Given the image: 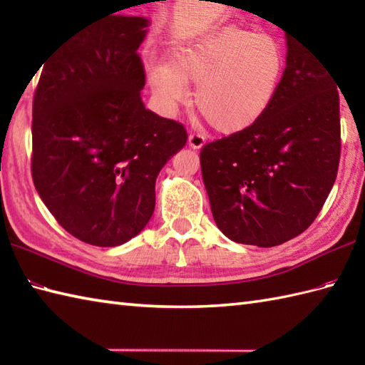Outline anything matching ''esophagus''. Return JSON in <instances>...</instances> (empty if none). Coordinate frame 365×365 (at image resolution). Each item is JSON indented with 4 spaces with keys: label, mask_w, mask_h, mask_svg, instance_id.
I'll return each mask as SVG.
<instances>
[{
    "label": "esophagus",
    "mask_w": 365,
    "mask_h": 365,
    "mask_svg": "<svg viewBox=\"0 0 365 365\" xmlns=\"http://www.w3.org/2000/svg\"><path fill=\"white\" fill-rule=\"evenodd\" d=\"M188 144H190L191 149H196L197 150V149H200V147L205 144V138L202 135H199V133H191L188 136Z\"/></svg>",
    "instance_id": "1"
}]
</instances>
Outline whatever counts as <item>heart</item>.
I'll use <instances>...</instances> for the list:
<instances>
[{
	"instance_id": "1",
	"label": "heart",
	"mask_w": 365,
	"mask_h": 365,
	"mask_svg": "<svg viewBox=\"0 0 365 365\" xmlns=\"http://www.w3.org/2000/svg\"><path fill=\"white\" fill-rule=\"evenodd\" d=\"M284 67V46L273 34L227 25L178 45L169 63L152 61L145 71L166 110L187 102L196 86L197 111L216 131L235 135L265 115Z\"/></svg>"
}]
</instances>
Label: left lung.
<instances>
[{"mask_svg": "<svg viewBox=\"0 0 365 365\" xmlns=\"http://www.w3.org/2000/svg\"><path fill=\"white\" fill-rule=\"evenodd\" d=\"M282 80L265 115L200 150L213 220L235 243L271 247L302 234L336 182L340 158L336 81L285 33Z\"/></svg>", "mask_w": 365, "mask_h": 365, "instance_id": "left-lung-1", "label": "left lung"}]
</instances>
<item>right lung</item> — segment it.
I'll return each mask as SVG.
<instances>
[{
    "instance_id": "right-lung-1",
    "label": "right lung",
    "mask_w": 365,
    "mask_h": 365,
    "mask_svg": "<svg viewBox=\"0 0 365 365\" xmlns=\"http://www.w3.org/2000/svg\"><path fill=\"white\" fill-rule=\"evenodd\" d=\"M150 20L110 15L46 58L33 103V180L68 234L113 247L141 232L155 182L187 144L183 125L145 110L138 56Z\"/></svg>"
}]
</instances>
